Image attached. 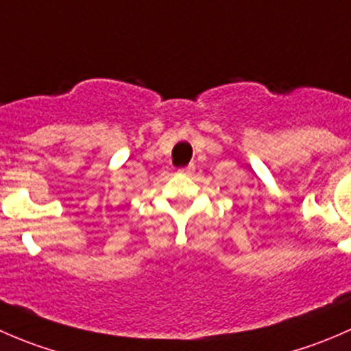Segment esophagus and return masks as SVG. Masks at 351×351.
<instances>
[{
    "label": "esophagus",
    "instance_id": "obj_1",
    "mask_svg": "<svg viewBox=\"0 0 351 351\" xmlns=\"http://www.w3.org/2000/svg\"><path fill=\"white\" fill-rule=\"evenodd\" d=\"M193 171H195V166L193 165H189V166H185V168L180 169V173H183V175H192Z\"/></svg>",
    "mask_w": 351,
    "mask_h": 351
}]
</instances>
